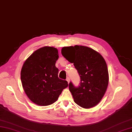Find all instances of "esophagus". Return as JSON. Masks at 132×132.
Listing matches in <instances>:
<instances>
[{"label":"esophagus","instance_id":"34e87169","mask_svg":"<svg viewBox=\"0 0 132 132\" xmlns=\"http://www.w3.org/2000/svg\"><path fill=\"white\" fill-rule=\"evenodd\" d=\"M66 81H67V82H68V84H69L70 80V78H69V77H67V78H66Z\"/></svg>","mask_w":132,"mask_h":132}]
</instances>
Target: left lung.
Listing matches in <instances>:
<instances>
[{
	"instance_id": "obj_1",
	"label": "left lung",
	"mask_w": 132,
	"mask_h": 132,
	"mask_svg": "<svg viewBox=\"0 0 132 132\" xmlns=\"http://www.w3.org/2000/svg\"><path fill=\"white\" fill-rule=\"evenodd\" d=\"M61 54L73 63L81 78L80 85L69 84L73 101L84 108L94 107L102 99L107 90L109 75L107 63L99 52L81 45L63 47Z\"/></svg>"
}]
</instances>
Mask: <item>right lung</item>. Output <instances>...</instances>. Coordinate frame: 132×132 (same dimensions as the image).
Listing matches in <instances>:
<instances>
[{
  "instance_id": "1",
  "label": "right lung",
  "mask_w": 132,
  "mask_h": 132,
  "mask_svg": "<svg viewBox=\"0 0 132 132\" xmlns=\"http://www.w3.org/2000/svg\"><path fill=\"white\" fill-rule=\"evenodd\" d=\"M58 59L57 48L44 46L34 52L22 65V87L30 100L37 105L46 106L54 103L68 86L66 80L58 77L59 69L55 66Z\"/></svg>"
}]
</instances>
